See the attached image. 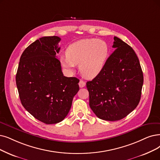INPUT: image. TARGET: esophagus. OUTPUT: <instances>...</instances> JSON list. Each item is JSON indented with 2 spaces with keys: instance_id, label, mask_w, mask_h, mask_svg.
<instances>
[{
  "instance_id": "34e87169",
  "label": "esophagus",
  "mask_w": 160,
  "mask_h": 160,
  "mask_svg": "<svg viewBox=\"0 0 160 160\" xmlns=\"http://www.w3.org/2000/svg\"><path fill=\"white\" fill-rule=\"evenodd\" d=\"M85 85H86V82H85L84 81L80 80V81H79V87H80L81 88L84 87L85 86Z\"/></svg>"
}]
</instances>
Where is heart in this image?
Returning a JSON list of instances; mask_svg holds the SVG:
<instances>
[{
    "mask_svg": "<svg viewBox=\"0 0 160 160\" xmlns=\"http://www.w3.org/2000/svg\"><path fill=\"white\" fill-rule=\"evenodd\" d=\"M108 52V47L104 41L81 39L70 44L66 49V56L60 57V62L69 72H73L75 65L79 64L81 73L86 78L92 79L103 69Z\"/></svg>",
    "mask_w": 160,
    "mask_h": 160,
    "instance_id": "obj_1",
    "label": "heart"
}]
</instances>
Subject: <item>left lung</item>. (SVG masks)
<instances>
[{"mask_svg":"<svg viewBox=\"0 0 160 160\" xmlns=\"http://www.w3.org/2000/svg\"><path fill=\"white\" fill-rule=\"evenodd\" d=\"M115 49L102 72L87 82L89 106L98 118L118 121L138 106L143 85V73L134 50L114 37Z\"/></svg>","mask_w":160,"mask_h":160,"instance_id":"left-lung-1","label":"left lung"}]
</instances>
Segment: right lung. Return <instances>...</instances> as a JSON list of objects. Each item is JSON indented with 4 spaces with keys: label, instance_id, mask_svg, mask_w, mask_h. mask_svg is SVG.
Instances as JSON below:
<instances>
[{
    "label": "right lung",
    "instance_id": "1",
    "mask_svg": "<svg viewBox=\"0 0 160 160\" xmlns=\"http://www.w3.org/2000/svg\"><path fill=\"white\" fill-rule=\"evenodd\" d=\"M60 40L57 36L43 37L31 43L20 57L16 76L22 104L45 124L64 119L79 90V80L63 75L56 58Z\"/></svg>",
    "mask_w": 160,
    "mask_h": 160
}]
</instances>
